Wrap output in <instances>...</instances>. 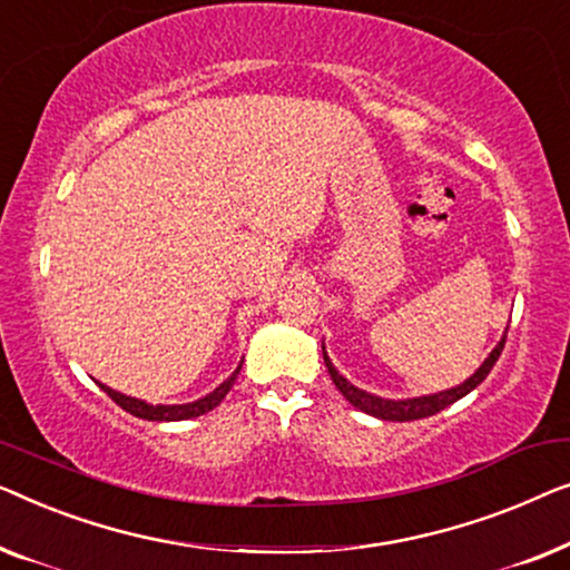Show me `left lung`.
<instances>
[{"mask_svg": "<svg viewBox=\"0 0 570 570\" xmlns=\"http://www.w3.org/2000/svg\"><path fill=\"white\" fill-rule=\"evenodd\" d=\"M503 346H507V333H503V338H501L499 346L491 351V356L485 358L483 366H480L478 372L472 374L468 382L460 384V387L439 392V395L413 397V400H382V397H376V395H368V392L354 387V384H351L346 376L338 374V368L331 364V358H327V354H325V346H323V358H325L327 372H331V380L335 382V387H338L341 395L346 397L351 405L358 407V411H364V413L374 415V419H382V421H419V419H429V415H436L439 411H444L446 405L456 403V400L464 397V395H468V392L475 390L478 384L483 382L488 374H491V368H493L495 362H499Z\"/></svg>", "mask_w": 570, "mask_h": 570, "instance_id": "1", "label": "left lung"}]
</instances>
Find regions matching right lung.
<instances>
[{"label":"right lung","instance_id":"obj_1","mask_svg":"<svg viewBox=\"0 0 570 570\" xmlns=\"http://www.w3.org/2000/svg\"><path fill=\"white\" fill-rule=\"evenodd\" d=\"M239 366H243V364H239ZM239 366L227 382H222L219 387L212 392V395L196 400V403H186V405H149V403H144V400L121 395V392L110 390V387H106V384H100V387L108 392V397L114 400L116 405H121L126 413L136 415V419H144V421H186V419H196V415H204L208 411H214V407L222 403L224 395H227V392L232 390V384H235V380H237Z\"/></svg>","mask_w":570,"mask_h":570}]
</instances>
